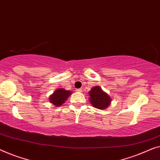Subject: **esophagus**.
I'll list each match as a JSON object with an SVG mask.
<instances>
[{
    "label": "esophagus",
    "mask_w": 160,
    "mask_h": 160,
    "mask_svg": "<svg viewBox=\"0 0 160 160\" xmlns=\"http://www.w3.org/2000/svg\"><path fill=\"white\" fill-rule=\"evenodd\" d=\"M81 91H82V89H81V88L76 89V91H77V92H81Z\"/></svg>",
    "instance_id": "esophagus-1"
}]
</instances>
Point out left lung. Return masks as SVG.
Instances as JSON below:
<instances>
[{
  "instance_id": "obj_1",
  "label": "left lung",
  "mask_w": 160,
  "mask_h": 160,
  "mask_svg": "<svg viewBox=\"0 0 160 160\" xmlns=\"http://www.w3.org/2000/svg\"><path fill=\"white\" fill-rule=\"evenodd\" d=\"M89 101L93 107L106 109L111 104L112 98L99 86H94L89 92Z\"/></svg>"
}]
</instances>
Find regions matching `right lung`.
Segmentation results:
<instances>
[{"mask_svg": "<svg viewBox=\"0 0 160 160\" xmlns=\"http://www.w3.org/2000/svg\"><path fill=\"white\" fill-rule=\"evenodd\" d=\"M71 93H72L71 91H67L64 88H58L53 92V94L49 96V102L54 105L55 107H58L66 102Z\"/></svg>", "mask_w": 160, "mask_h": 160, "instance_id": "1", "label": "right lung"}]
</instances>
